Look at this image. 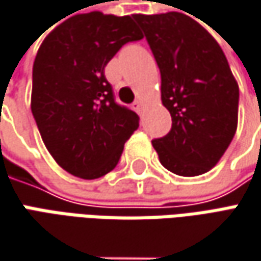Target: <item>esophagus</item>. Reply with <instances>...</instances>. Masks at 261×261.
I'll list each match as a JSON object with an SVG mask.
<instances>
[{
    "label": "esophagus",
    "instance_id": "34e87169",
    "mask_svg": "<svg viewBox=\"0 0 261 261\" xmlns=\"http://www.w3.org/2000/svg\"><path fill=\"white\" fill-rule=\"evenodd\" d=\"M143 108H144V103H143V100H136V102L133 103V109H134L136 112H142Z\"/></svg>",
    "mask_w": 261,
    "mask_h": 261
}]
</instances>
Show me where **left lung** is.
Listing matches in <instances>:
<instances>
[{
    "label": "left lung",
    "instance_id": "8db88e82",
    "mask_svg": "<svg viewBox=\"0 0 261 261\" xmlns=\"http://www.w3.org/2000/svg\"><path fill=\"white\" fill-rule=\"evenodd\" d=\"M161 70L171 131L152 142L176 175L196 176L219 162L238 124V83L219 43L182 13L134 14Z\"/></svg>",
    "mask_w": 261,
    "mask_h": 261
}]
</instances>
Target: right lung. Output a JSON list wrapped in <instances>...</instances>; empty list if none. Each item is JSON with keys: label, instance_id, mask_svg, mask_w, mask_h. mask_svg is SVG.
Masks as SVG:
<instances>
[{"label": "right lung", "instance_id": "right-lung-1", "mask_svg": "<svg viewBox=\"0 0 261 261\" xmlns=\"http://www.w3.org/2000/svg\"><path fill=\"white\" fill-rule=\"evenodd\" d=\"M140 39L134 16L92 11L67 18L42 42L32 114L48 152L71 175H107L139 128V115L115 102L105 67L122 45Z\"/></svg>", "mask_w": 261, "mask_h": 261}]
</instances>
